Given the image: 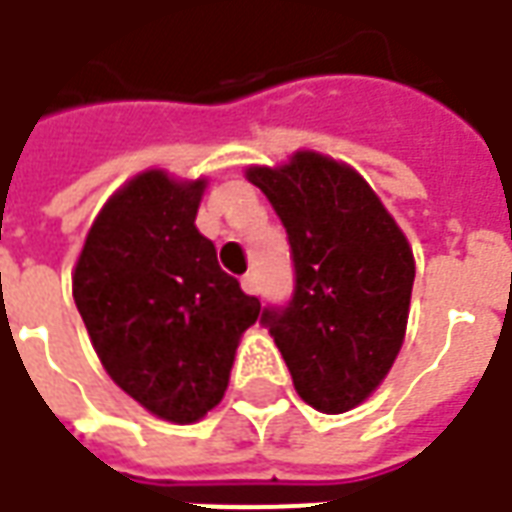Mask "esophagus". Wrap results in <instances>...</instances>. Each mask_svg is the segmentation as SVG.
Returning <instances> with one entry per match:
<instances>
[{"mask_svg": "<svg viewBox=\"0 0 512 512\" xmlns=\"http://www.w3.org/2000/svg\"><path fill=\"white\" fill-rule=\"evenodd\" d=\"M242 290H245L248 296H259V279H256V273H245V276H242Z\"/></svg>", "mask_w": 512, "mask_h": 512, "instance_id": "esophagus-1", "label": "esophagus"}]
</instances>
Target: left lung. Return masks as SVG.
<instances>
[{"instance_id":"8db88e82","label":"left lung","mask_w":512,"mask_h":512,"mask_svg":"<svg viewBox=\"0 0 512 512\" xmlns=\"http://www.w3.org/2000/svg\"><path fill=\"white\" fill-rule=\"evenodd\" d=\"M287 228L296 293L267 307L298 397L344 414L372 397L403 346L414 284L406 233L352 166L301 149L281 166H250Z\"/></svg>"}]
</instances>
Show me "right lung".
Segmentation results:
<instances>
[{
    "label": "right lung",
    "mask_w": 512,
    "mask_h": 512,
    "mask_svg": "<svg viewBox=\"0 0 512 512\" xmlns=\"http://www.w3.org/2000/svg\"><path fill=\"white\" fill-rule=\"evenodd\" d=\"M205 177L149 168L104 202L72 270V298L106 375L168 423L202 420L225 397L259 298L228 276L194 219Z\"/></svg>",
    "instance_id": "obj_1"
}]
</instances>
